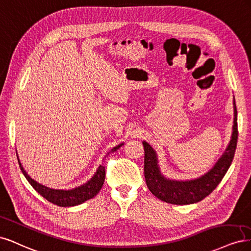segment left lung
I'll return each instance as SVG.
<instances>
[{"mask_svg":"<svg viewBox=\"0 0 251 251\" xmlns=\"http://www.w3.org/2000/svg\"><path fill=\"white\" fill-rule=\"evenodd\" d=\"M234 105V119L231 140L224 154L218 160L215 167L196 180L174 181L166 179L160 174L157 167V159L154 150L147 142H143L145 150L144 173L147 187L158 199L171 204H192L201 201L208 196L220 183L224 175L231 165L238 142V112Z\"/></svg>","mask_w":251,"mask_h":251,"instance_id":"1","label":"left lung"}]
</instances>
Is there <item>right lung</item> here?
<instances>
[{
  "label": "right lung",
  "mask_w": 251,
  "mask_h": 251,
  "mask_svg": "<svg viewBox=\"0 0 251 251\" xmlns=\"http://www.w3.org/2000/svg\"><path fill=\"white\" fill-rule=\"evenodd\" d=\"M121 146H122V145H119V146L111 149L107 153V155L109 153L118 150ZM18 160H19L20 168L22 170L23 174L25 175L27 180L29 181V183L32 185V187L34 188V190L38 192L40 195H42L44 198H46L48 201L51 202V203L58 206H63V207L74 206V205L83 203L84 201L88 199L94 198L97 194L100 192L105 180V167L103 165H100V167L98 168V170H97V172L94 175L93 178L90 181H87L85 184L81 185V187H78L76 189L69 190V191L53 190V189L44 187V185L39 184L38 182L32 179L22 167L19 156H18Z\"/></svg>",
  "instance_id": "right-lung-1"
}]
</instances>
